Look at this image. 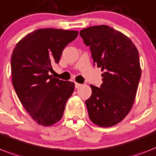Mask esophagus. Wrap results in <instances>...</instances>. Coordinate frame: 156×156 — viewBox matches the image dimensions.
Wrapping results in <instances>:
<instances>
[{
    "mask_svg": "<svg viewBox=\"0 0 156 156\" xmlns=\"http://www.w3.org/2000/svg\"><path fill=\"white\" fill-rule=\"evenodd\" d=\"M75 88L76 89H78V88H79V87H80V86H82V84H80V83H77V82H75Z\"/></svg>",
    "mask_w": 156,
    "mask_h": 156,
    "instance_id": "obj_1",
    "label": "esophagus"
}]
</instances>
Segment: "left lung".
Segmentation results:
<instances>
[{"label": "left lung", "mask_w": 156, "mask_h": 156, "mask_svg": "<svg viewBox=\"0 0 156 156\" xmlns=\"http://www.w3.org/2000/svg\"><path fill=\"white\" fill-rule=\"evenodd\" d=\"M79 33L90 48L94 66L103 71L100 87L90 85L92 94L86 101L89 116L98 126H113L134 103L141 77L139 52L129 37L109 26H92Z\"/></svg>", "instance_id": "8db88e82"}]
</instances>
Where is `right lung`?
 <instances>
[{
    "label": "right lung",
    "mask_w": 156,
    "mask_h": 156,
    "mask_svg": "<svg viewBox=\"0 0 156 156\" xmlns=\"http://www.w3.org/2000/svg\"><path fill=\"white\" fill-rule=\"evenodd\" d=\"M78 35V31L42 28L27 34L12 51V85L23 106L39 125L50 126L61 120L74 92V82L53 78L49 72Z\"/></svg>",
    "instance_id": "obj_1"
}]
</instances>
